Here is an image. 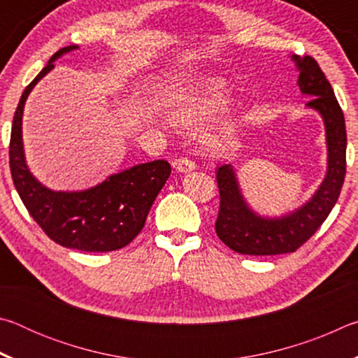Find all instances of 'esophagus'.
Wrapping results in <instances>:
<instances>
[{"label": "esophagus", "mask_w": 358, "mask_h": 358, "mask_svg": "<svg viewBox=\"0 0 358 358\" xmlns=\"http://www.w3.org/2000/svg\"><path fill=\"white\" fill-rule=\"evenodd\" d=\"M172 166H173L175 171L185 172V173L192 172L194 169H196V164H194L191 159H187V157H178V159H175L172 162Z\"/></svg>", "instance_id": "obj_1"}]
</instances>
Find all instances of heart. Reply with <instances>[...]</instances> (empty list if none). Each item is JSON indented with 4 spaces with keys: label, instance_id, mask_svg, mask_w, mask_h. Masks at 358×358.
<instances>
[{
    "label": "heart",
    "instance_id": "1",
    "mask_svg": "<svg viewBox=\"0 0 358 358\" xmlns=\"http://www.w3.org/2000/svg\"><path fill=\"white\" fill-rule=\"evenodd\" d=\"M232 94L230 85L221 77L203 76L194 78L185 87L178 88L167 101L169 118L178 128L191 129L216 117L227 106ZM207 143L211 148L227 147L235 138V123L232 118H224L207 131Z\"/></svg>",
    "mask_w": 358,
    "mask_h": 358
}]
</instances>
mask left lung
I'll return each mask as SVG.
<instances>
[{"label":"left lung","mask_w":358,"mask_h":358,"mask_svg":"<svg viewBox=\"0 0 358 358\" xmlns=\"http://www.w3.org/2000/svg\"><path fill=\"white\" fill-rule=\"evenodd\" d=\"M290 58L300 72L296 85L301 94L310 98L306 107L316 110L324 121L327 172L316 192L301 207L281 216H262L246 202L234 166L217 167L221 202L216 234L230 250L248 256H273L299 250L335 207L346 175V123L331 85L314 58Z\"/></svg>","instance_id":"obj_1"}]
</instances>
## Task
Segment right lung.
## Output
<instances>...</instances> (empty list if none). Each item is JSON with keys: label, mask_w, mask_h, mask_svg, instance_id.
Segmentation results:
<instances>
[{"label": "right lung", "mask_w": 358, "mask_h": 358, "mask_svg": "<svg viewBox=\"0 0 358 358\" xmlns=\"http://www.w3.org/2000/svg\"><path fill=\"white\" fill-rule=\"evenodd\" d=\"M77 48H59L23 92L12 121L9 166L28 213L55 243L85 252H107L129 245L143 229L151 205L171 175V164L162 159L143 162L83 191H53L34 177L23 148V108L38 82L55 68L53 63Z\"/></svg>", "instance_id": "right-lung-1"}]
</instances>
